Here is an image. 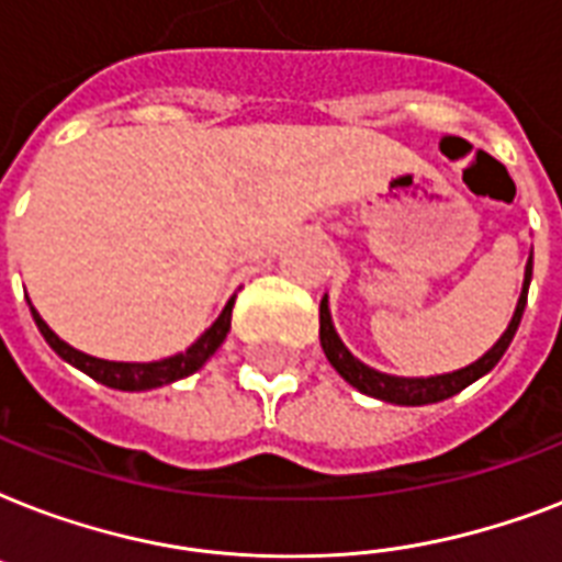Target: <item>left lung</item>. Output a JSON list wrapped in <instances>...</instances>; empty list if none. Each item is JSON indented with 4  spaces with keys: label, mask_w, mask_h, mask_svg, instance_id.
<instances>
[{
    "label": "left lung",
    "mask_w": 562,
    "mask_h": 562,
    "mask_svg": "<svg viewBox=\"0 0 562 562\" xmlns=\"http://www.w3.org/2000/svg\"><path fill=\"white\" fill-rule=\"evenodd\" d=\"M531 271L533 262L528 256V265H525V282H522V294H519V303H516V312L507 324L505 335L498 338L493 347H490L479 361H472L470 368L454 370V373L443 375H428V379H402V375H387L379 373V370L361 364L356 356H352L344 341L338 338L333 326V315H329V303L326 297L321 300V347H324L326 359L333 364L338 373L347 379V382L356 387V391L368 393V396H375L382 402H393V405H428V402H443L454 393H461L467 384H472L475 379H481L484 373L496 368L498 359L505 356V350L514 341L516 329H519V321H522L525 303H528V285H531Z\"/></svg>",
    "instance_id": "left-lung-1"
}]
</instances>
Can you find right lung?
Listing matches in <instances>:
<instances>
[{
    "instance_id": "1",
    "label": "right lung",
    "mask_w": 562,
    "mask_h": 562,
    "mask_svg": "<svg viewBox=\"0 0 562 562\" xmlns=\"http://www.w3.org/2000/svg\"><path fill=\"white\" fill-rule=\"evenodd\" d=\"M31 306V303H29ZM31 315H34V324H37L40 335L46 338V344L60 356L64 361H69L72 368H78L81 373H87L95 382L108 384V387H116V391H151V387H162V384L178 382V379H187L194 370H201L206 364L212 352L218 350L224 338L229 333V315H233V300H229L224 312L218 315V321L206 329V333L198 338V341L189 347L187 352H178V356H169L162 361H104L95 359V356H87V352L75 350L66 341H60L43 317L37 315V308L31 306Z\"/></svg>"
}]
</instances>
